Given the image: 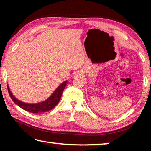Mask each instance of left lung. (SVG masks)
Returning a JSON list of instances; mask_svg holds the SVG:
<instances>
[{
  "label": "left lung",
  "mask_w": 151,
  "mask_h": 151,
  "mask_svg": "<svg viewBox=\"0 0 151 151\" xmlns=\"http://www.w3.org/2000/svg\"><path fill=\"white\" fill-rule=\"evenodd\" d=\"M66 83H67L66 81L63 82L62 84H60L58 86L57 88H56V90L53 92V93L48 99L37 103H26L20 101V100H18L16 97L13 95V94L12 93L9 85H7V88H8L9 95L15 104H17L21 109H24V111L33 112V113H37V112H47L50 111L57 105L60 100Z\"/></svg>",
  "instance_id": "obj_1"
}]
</instances>
